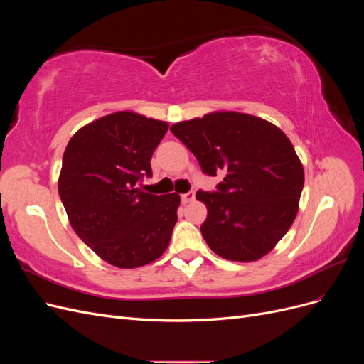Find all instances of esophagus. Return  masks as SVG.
Returning a JSON list of instances; mask_svg holds the SVG:
<instances>
[{
	"label": "esophagus",
	"instance_id": "34e87169",
	"mask_svg": "<svg viewBox=\"0 0 364 364\" xmlns=\"http://www.w3.org/2000/svg\"><path fill=\"white\" fill-rule=\"evenodd\" d=\"M194 197H196V194L193 193V191H190V193H185V194H182L181 196V199H182V203H190V202H193L194 200Z\"/></svg>",
	"mask_w": 364,
	"mask_h": 364
}]
</instances>
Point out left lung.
<instances>
[{
    "label": "left lung",
    "instance_id": "left-lung-1",
    "mask_svg": "<svg viewBox=\"0 0 364 364\" xmlns=\"http://www.w3.org/2000/svg\"><path fill=\"white\" fill-rule=\"evenodd\" d=\"M203 173H226L218 191H197L208 215L206 245L229 261L252 262L278 245L299 211L304 167L291 141L255 115L215 111L170 127Z\"/></svg>",
    "mask_w": 364,
    "mask_h": 364
}]
</instances>
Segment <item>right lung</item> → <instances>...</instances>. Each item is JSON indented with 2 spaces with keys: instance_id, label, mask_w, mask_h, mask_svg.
<instances>
[{
  "instance_id": "obj_1",
  "label": "right lung",
  "mask_w": 364,
  "mask_h": 364,
  "mask_svg": "<svg viewBox=\"0 0 364 364\" xmlns=\"http://www.w3.org/2000/svg\"><path fill=\"white\" fill-rule=\"evenodd\" d=\"M168 123L132 111L105 115L73 135L58 188L74 232L103 261L135 269L167 250L181 196L138 188Z\"/></svg>"
}]
</instances>
